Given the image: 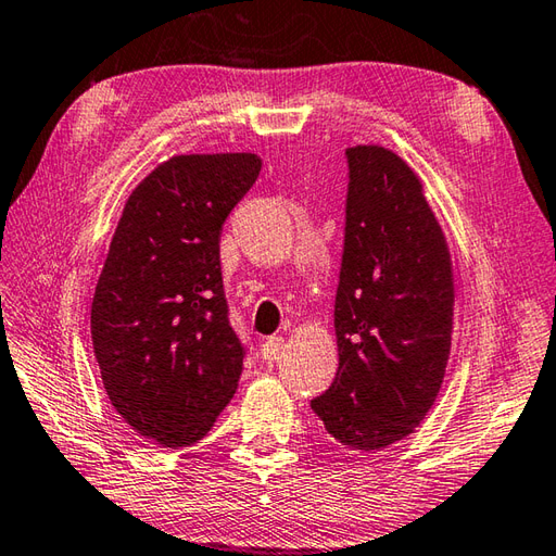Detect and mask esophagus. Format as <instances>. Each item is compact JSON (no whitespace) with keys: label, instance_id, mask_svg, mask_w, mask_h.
Masks as SVG:
<instances>
[{"label":"esophagus","instance_id":"obj_1","mask_svg":"<svg viewBox=\"0 0 556 556\" xmlns=\"http://www.w3.org/2000/svg\"><path fill=\"white\" fill-rule=\"evenodd\" d=\"M281 349H285V339H281V337H269V339L263 341V349H260V351H263V358L265 361H271V358H277V353Z\"/></svg>","mask_w":556,"mask_h":556}]
</instances>
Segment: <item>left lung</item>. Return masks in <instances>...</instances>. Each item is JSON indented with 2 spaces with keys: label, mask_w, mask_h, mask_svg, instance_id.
<instances>
[{
  "label": "left lung",
  "mask_w": 556,
  "mask_h": 556,
  "mask_svg": "<svg viewBox=\"0 0 556 556\" xmlns=\"http://www.w3.org/2000/svg\"><path fill=\"white\" fill-rule=\"evenodd\" d=\"M346 157L339 368L311 408L339 444L375 454L416 430L440 394L454 332V267L420 176L382 146L349 148Z\"/></svg>",
  "instance_id": "obj_1"
}]
</instances>
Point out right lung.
I'll use <instances>...</instances> for the list:
<instances>
[{"label":"right lung","mask_w":556,"mask_h":556,"mask_svg":"<svg viewBox=\"0 0 556 556\" xmlns=\"http://www.w3.org/2000/svg\"><path fill=\"white\" fill-rule=\"evenodd\" d=\"M260 167L253 152L174 155L134 188L112 236L92 346L116 413L160 446L198 442L239 387L245 351L229 325L219 236Z\"/></svg>","instance_id":"right-lung-1"}]
</instances>
